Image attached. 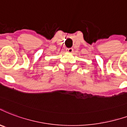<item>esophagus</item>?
<instances>
[{"mask_svg": "<svg viewBox=\"0 0 127 127\" xmlns=\"http://www.w3.org/2000/svg\"><path fill=\"white\" fill-rule=\"evenodd\" d=\"M66 52H70V53H71V52H73V49L72 48H67L66 49Z\"/></svg>", "mask_w": 127, "mask_h": 127, "instance_id": "1", "label": "esophagus"}]
</instances>
